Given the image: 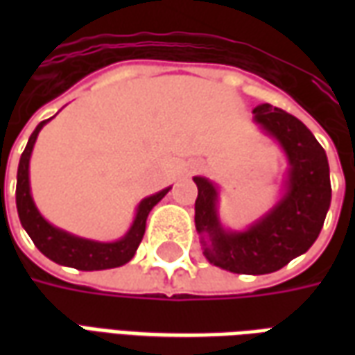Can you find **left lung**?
I'll list each match as a JSON object with an SVG mask.
<instances>
[{"label":"left lung","instance_id":"left-lung-1","mask_svg":"<svg viewBox=\"0 0 355 355\" xmlns=\"http://www.w3.org/2000/svg\"><path fill=\"white\" fill-rule=\"evenodd\" d=\"M261 123L289 157V190L277 207L247 232L226 234L216 218V190L209 180L198 186L196 230L203 236L211 264L234 274H272L306 253L318 239L331 203V180L325 150L300 119L272 104L254 108Z\"/></svg>","mask_w":355,"mask_h":355}]
</instances>
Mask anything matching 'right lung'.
Wrapping results in <instances>:
<instances>
[{
	"label": "right lung",
	"mask_w": 355,
	"mask_h": 355,
	"mask_svg": "<svg viewBox=\"0 0 355 355\" xmlns=\"http://www.w3.org/2000/svg\"><path fill=\"white\" fill-rule=\"evenodd\" d=\"M49 119H45L35 127L32 137L28 140L24 152L20 155L19 173H17V211H19L20 224L24 226L28 236L32 238L34 245L42 251L47 259H51L57 264H64V266H72L76 270H106V268H117L129 262L132 254L137 253L144 230H146V218L148 213L152 211L157 201L162 200L167 190H162L155 196H150L144 201H140L139 211L135 216L131 230L127 232L123 239H119L116 243H96V241H89V239L76 238L66 232L58 230L55 226H51L45 218H43L37 209H35L32 196H30V180H28V163H30V154L32 148L37 139V132L42 131V127L47 123Z\"/></svg>",
	"instance_id": "obj_1"
}]
</instances>
